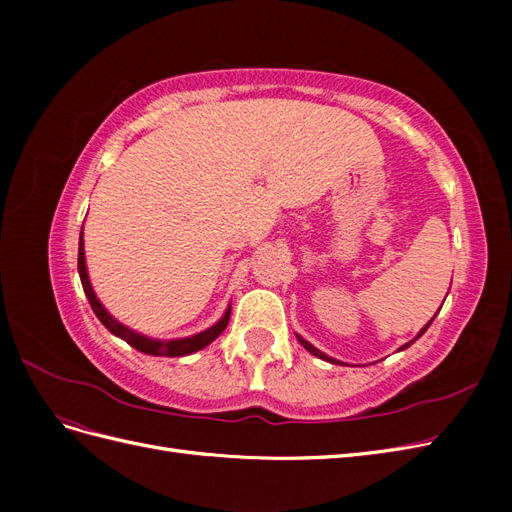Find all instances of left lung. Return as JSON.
I'll return each mask as SVG.
<instances>
[{"instance_id":"left-lung-1","label":"left lung","mask_w":512,"mask_h":512,"mask_svg":"<svg viewBox=\"0 0 512 512\" xmlns=\"http://www.w3.org/2000/svg\"><path fill=\"white\" fill-rule=\"evenodd\" d=\"M431 322H433V318H431V320H429V322H427V324H425V327H423V329H421V331H418V335H416V337H414V339H412V342H408V344H404V346H401V348H399V350H406V348H408V346H412V344H414V342H416V339H418V337H421V335H423V333H425V331H427V329H429V324H431ZM297 339H299V344H301V346H303V348H305V350H307V352H312V354H314V356H318V359H322V361H329V363H335V365H342V361H337V359H333V356H329V354H324V352H320V350H318V348H316V346H312V344H309V342H307V339H303V337H301V335H297Z\"/></svg>"}]
</instances>
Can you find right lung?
Segmentation results:
<instances>
[{"mask_svg": "<svg viewBox=\"0 0 512 512\" xmlns=\"http://www.w3.org/2000/svg\"><path fill=\"white\" fill-rule=\"evenodd\" d=\"M79 275H81V284L85 290V297L89 299L91 309L98 316V320L104 324V327L111 331L115 337L128 342L132 348H136L138 352L145 354H153V356H185L207 348L215 337H220V333L226 329V324L230 320V305L226 307L224 316L213 324V327L200 331L196 335L190 337H177V339H156V337H147L143 333H138L126 324L119 322L115 316H111V312L100 303V299L96 297L94 286L89 282V273H87V262H85V243H83V228H81V237H79Z\"/></svg>", "mask_w": 512, "mask_h": 512, "instance_id": "obj_1", "label": "right lung"}]
</instances>
